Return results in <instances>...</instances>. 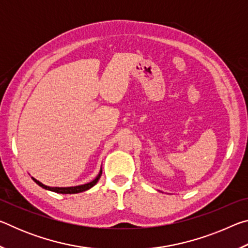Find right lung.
Here are the masks:
<instances>
[{
	"label": "right lung",
	"instance_id": "1",
	"mask_svg": "<svg viewBox=\"0 0 248 248\" xmlns=\"http://www.w3.org/2000/svg\"><path fill=\"white\" fill-rule=\"evenodd\" d=\"M100 176H102V170L99 171L97 177H96L94 180H92L91 183L79 185V186H74V187H49V186H46V185H44L43 183H40L39 180H37L33 177H31V178L33 182H35L37 185H39L40 187H43L44 189H47V190L53 191V192H58V194H78V192L89 190L90 188L93 187L94 185H96V183L98 182Z\"/></svg>",
	"mask_w": 248,
	"mask_h": 248
}]
</instances>
